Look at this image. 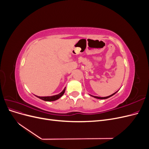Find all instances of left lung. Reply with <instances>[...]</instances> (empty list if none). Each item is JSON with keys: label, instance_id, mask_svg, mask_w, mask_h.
Returning a JSON list of instances; mask_svg holds the SVG:
<instances>
[{"label": "left lung", "instance_id": "8db88e82", "mask_svg": "<svg viewBox=\"0 0 149 149\" xmlns=\"http://www.w3.org/2000/svg\"><path fill=\"white\" fill-rule=\"evenodd\" d=\"M118 92V91H117ZM117 92H116L115 93H114V94H111V95H110V96H107V97H98V96H92V95H91V96H93V97H95V98H97V99H100V100H104V99H107V98H109V97H111L112 96H113L114 94H115Z\"/></svg>", "mask_w": 149, "mask_h": 149}]
</instances>
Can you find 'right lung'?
<instances>
[{"label":"right lung","mask_w":149,"mask_h":149,"mask_svg":"<svg viewBox=\"0 0 149 149\" xmlns=\"http://www.w3.org/2000/svg\"><path fill=\"white\" fill-rule=\"evenodd\" d=\"M65 89H66V88H65V89L63 90V91L61 93L57 94V95L52 96H45V97H40V96H36L40 99H41V100H42L43 101H53L58 100V99L63 95V94L65 93Z\"/></svg>","instance_id":"obj_1"}]
</instances>
